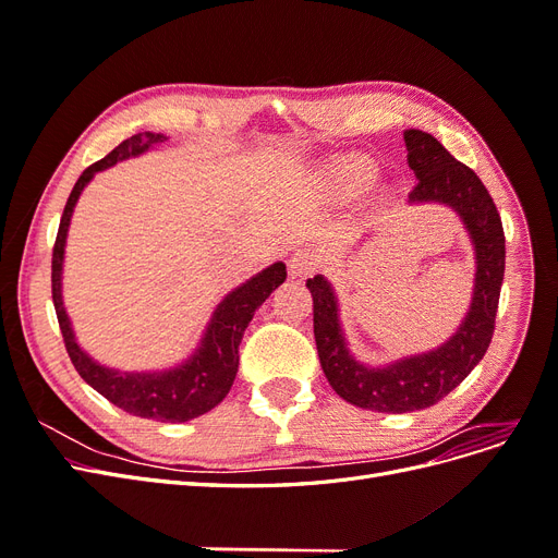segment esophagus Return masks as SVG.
Masks as SVG:
<instances>
[{"instance_id": "34e87169", "label": "esophagus", "mask_w": 558, "mask_h": 558, "mask_svg": "<svg viewBox=\"0 0 558 558\" xmlns=\"http://www.w3.org/2000/svg\"><path fill=\"white\" fill-rule=\"evenodd\" d=\"M318 267V256L312 248H295V253L289 260V272L291 277H302L310 275Z\"/></svg>"}]
</instances>
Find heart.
Returning a JSON list of instances; mask_svg holds the SVG:
<instances>
[{
	"label": "heart",
	"instance_id": "obj_1",
	"mask_svg": "<svg viewBox=\"0 0 558 558\" xmlns=\"http://www.w3.org/2000/svg\"><path fill=\"white\" fill-rule=\"evenodd\" d=\"M375 177V165L363 156H347L332 167V179L347 193H356Z\"/></svg>",
	"mask_w": 558,
	"mask_h": 558
}]
</instances>
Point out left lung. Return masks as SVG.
Instances as JSON below:
<instances>
[{
    "label": "left lung",
    "instance_id": "obj_1",
    "mask_svg": "<svg viewBox=\"0 0 558 558\" xmlns=\"http://www.w3.org/2000/svg\"><path fill=\"white\" fill-rule=\"evenodd\" d=\"M408 165L416 174L410 202H442L463 218L477 253L472 305L456 332L440 349L369 369L349 356L337 324V302L324 277L307 281L314 300V337L320 367L335 393L363 410L402 414L426 410L459 386L484 359L496 328L505 275V232L500 214L482 179L456 160L433 134L404 130Z\"/></svg>",
    "mask_w": 558,
    "mask_h": 558
}]
</instances>
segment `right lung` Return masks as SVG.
<instances>
[{
    "label": "right lung",
    "mask_w": 558,
    "mask_h": 558,
    "mask_svg": "<svg viewBox=\"0 0 558 558\" xmlns=\"http://www.w3.org/2000/svg\"><path fill=\"white\" fill-rule=\"evenodd\" d=\"M165 140L167 137L156 132L132 134L130 140L118 144L109 156L93 162L88 170L78 177L70 197H66V205L60 218L58 238L53 246V263H50V283H53V305L64 349L70 353V359L83 381H88L97 393H102L109 402L116 404V408L125 410L128 414L165 421V424H177V421L181 424V421H191L214 410L216 404L228 396L234 375H238L242 335L248 326V320L253 318V312L263 305L279 283H283L286 265H269L260 275L240 286L238 291H232L221 305H218L207 328L205 342H202L195 356L185 365L170 369V373H116V369L97 365L78 349L74 332L70 328V318L64 314L60 293L64 240L76 199L95 172L107 170V167L116 165L118 160L140 156L148 146H156Z\"/></svg>",
    "instance_id": "1"
}]
</instances>
